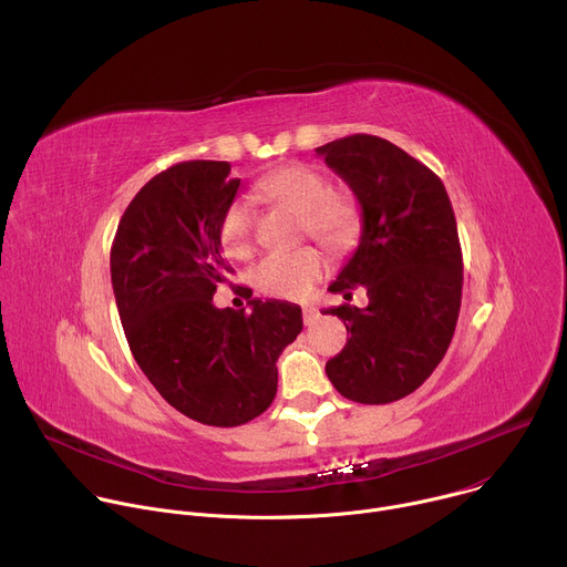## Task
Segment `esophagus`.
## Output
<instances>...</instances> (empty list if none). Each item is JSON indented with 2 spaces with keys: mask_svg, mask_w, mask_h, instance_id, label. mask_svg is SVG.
Returning a JSON list of instances; mask_svg holds the SVG:
<instances>
[{
  "mask_svg": "<svg viewBox=\"0 0 567 567\" xmlns=\"http://www.w3.org/2000/svg\"><path fill=\"white\" fill-rule=\"evenodd\" d=\"M318 318H320L318 309H313V307H305V309H302V320H305V326H307V328L316 326Z\"/></svg>",
  "mask_w": 567,
  "mask_h": 567,
  "instance_id": "obj_1",
  "label": "esophagus"
}]
</instances>
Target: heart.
<instances>
[{
	"label": "heart",
	"mask_w": 567,
	"mask_h": 567,
	"mask_svg": "<svg viewBox=\"0 0 567 567\" xmlns=\"http://www.w3.org/2000/svg\"><path fill=\"white\" fill-rule=\"evenodd\" d=\"M258 190L278 204L300 213L302 230L332 251L352 249L361 228L363 213L359 202L332 190V182L316 168L289 164L260 179ZM219 245L228 258L247 260L254 254V215L245 199H235L221 215ZM328 269V258L316 247H300L287 254H269L251 271L258 291L282 298L305 300Z\"/></svg>",
	"instance_id": "b5f03b06"
}]
</instances>
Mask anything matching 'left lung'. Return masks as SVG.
<instances>
[{
	"label": "left lung",
	"mask_w": 567,
	"mask_h": 567,
	"mask_svg": "<svg viewBox=\"0 0 567 567\" xmlns=\"http://www.w3.org/2000/svg\"><path fill=\"white\" fill-rule=\"evenodd\" d=\"M361 204V241L330 285L368 307H332L350 334L328 361L332 385L359 403L415 392L444 359L462 302V249L442 179L394 143L352 134L316 147Z\"/></svg>",
	"instance_id": "8db88e82"
}]
</instances>
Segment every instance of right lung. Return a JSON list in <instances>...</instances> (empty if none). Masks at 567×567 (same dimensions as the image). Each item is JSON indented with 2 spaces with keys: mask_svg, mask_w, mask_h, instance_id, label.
<instances>
[{
  "mask_svg": "<svg viewBox=\"0 0 567 567\" xmlns=\"http://www.w3.org/2000/svg\"><path fill=\"white\" fill-rule=\"evenodd\" d=\"M237 188L228 161H184L158 173L125 208L110 256L138 368L173 409L221 429L271 406L276 361L302 330L291 302L254 298L249 313L213 305L230 271L219 221Z\"/></svg>",
  "mask_w": 567,
  "mask_h": 567,
  "instance_id": "1",
  "label": "right lung"
}]
</instances>
